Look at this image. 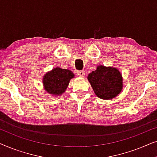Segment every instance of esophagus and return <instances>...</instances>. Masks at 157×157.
<instances>
[{
  "label": "esophagus",
  "mask_w": 157,
  "mask_h": 157,
  "mask_svg": "<svg viewBox=\"0 0 157 157\" xmlns=\"http://www.w3.org/2000/svg\"><path fill=\"white\" fill-rule=\"evenodd\" d=\"M76 74L78 76H80V77H83L85 76V71H78Z\"/></svg>",
  "instance_id": "obj_1"
}]
</instances>
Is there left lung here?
Instances as JSON below:
<instances>
[{
  "mask_svg": "<svg viewBox=\"0 0 157 157\" xmlns=\"http://www.w3.org/2000/svg\"><path fill=\"white\" fill-rule=\"evenodd\" d=\"M94 93L98 98L111 100L119 95L123 89V77L119 69L111 66L99 65L88 75Z\"/></svg>",
  "mask_w": 157,
  "mask_h": 157,
  "instance_id": "left-lung-1",
  "label": "left lung"
}]
</instances>
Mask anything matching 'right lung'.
I'll return each instance as SVG.
<instances>
[{
    "label": "right lung",
    "mask_w": 157,
    "mask_h": 157,
    "mask_svg": "<svg viewBox=\"0 0 157 157\" xmlns=\"http://www.w3.org/2000/svg\"><path fill=\"white\" fill-rule=\"evenodd\" d=\"M73 78H74V74L71 71L56 67L44 76V89L51 95L61 96L67 89L70 80Z\"/></svg>",
    "instance_id": "add662e5"
}]
</instances>
